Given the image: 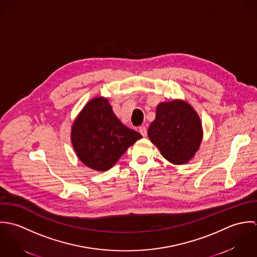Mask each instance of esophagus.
<instances>
[{
    "label": "esophagus",
    "instance_id": "34e87169",
    "mask_svg": "<svg viewBox=\"0 0 257 257\" xmlns=\"http://www.w3.org/2000/svg\"><path fill=\"white\" fill-rule=\"evenodd\" d=\"M139 132L142 134L143 137L147 136V128L145 126H140L139 127Z\"/></svg>",
    "mask_w": 257,
    "mask_h": 257
}]
</instances>
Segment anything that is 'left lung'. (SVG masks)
<instances>
[{
	"label": "left lung",
	"instance_id": "1",
	"mask_svg": "<svg viewBox=\"0 0 257 257\" xmlns=\"http://www.w3.org/2000/svg\"><path fill=\"white\" fill-rule=\"evenodd\" d=\"M148 136L171 163L185 164L198 151L203 129L199 115L182 100L160 103Z\"/></svg>",
	"mask_w": 257,
	"mask_h": 257
}]
</instances>
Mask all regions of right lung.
I'll list each match as a JSON object with an SVG mask.
<instances>
[{
  "label": "right lung",
  "mask_w": 257,
  "mask_h": 257,
  "mask_svg": "<svg viewBox=\"0 0 257 257\" xmlns=\"http://www.w3.org/2000/svg\"><path fill=\"white\" fill-rule=\"evenodd\" d=\"M141 138L140 133L121 123L102 97L84 106L71 129L72 145L79 160L101 172L112 168L128 147Z\"/></svg>",
  "instance_id": "obj_1"
}]
</instances>
